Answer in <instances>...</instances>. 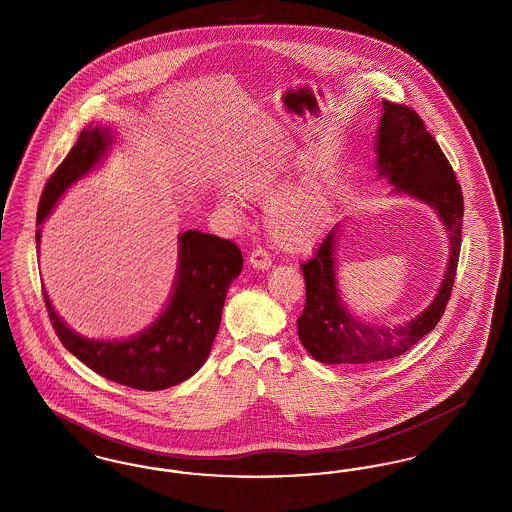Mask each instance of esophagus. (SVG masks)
<instances>
[{"label":"esophagus","instance_id":"34e87169","mask_svg":"<svg viewBox=\"0 0 512 512\" xmlns=\"http://www.w3.org/2000/svg\"><path fill=\"white\" fill-rule=\"evenodd\" d=\"M249 265L253 268H259V270H268L272 267V259L263 247H257L249 253Z\"/></svg>","mask_w":512,"mask_h":512}]
</instances>
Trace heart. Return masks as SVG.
<instances>
[{"label": "heart", "instance_id": "obj_1", "mask_svg": "<svg viewBox=\"0 0 512 512\" xmlns=\"http://www.w3.org/2000/svg\"><path fill=\"white\" fill-rule=\"evenodd\" d=\"M282 167L267 163L249 172L242 182V194L267 205V230L272 242L290 251L315 244L330 220V203L324 190L313 180L297 182L282 192ZM224 209L240 215L234 197H222Z\"/></svg>", "mask_w": 512, "mask_h": 512}]
</instances>
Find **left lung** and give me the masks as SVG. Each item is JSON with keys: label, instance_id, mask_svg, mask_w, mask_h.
Wrapping results in <instances>:
<instances>
[{"label": "left lung", "instance_id": "obj_1", "mask_svg": "<svg viewBox=\"0 0 512 512\" xmlns=\"http://www.w3.org/2000/svg\"><path fill=\"white\" fill-rule=\"evenodd\" d=\"M376 138L378 176L395 192L413 195L434 207L449 234V263L436 299L418 317L401 326H378L353 317L336 284L338 224L322 238L313 259L301 265L305 276V309L297 318L303 347L324 365H370L409 351L436 328L451 297L459 267L464 201L461 184L438 142L418 113L401 103L382 101Z\"/></svg>", "mask_w": 512, "mask_h": 512}]
</instances>
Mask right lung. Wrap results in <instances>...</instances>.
Returning <instances> with one entry per match:
<instances>
[{
    "label": "right lung",
    "mask_w": 512,
    "mask_h": 512,
    "mask_svg": "<svg viewBox=\"0 0 512 512\" xmlns=\"http://www.w3.org/2000/svg\"><path fill=\"white\" fill-rule=\"evenodd\" d=\"M109 128L86 126L65 161L55 169L38 205L40 226L61 194L92 171L111 146ZM40 244V228L36 232ZM178 272L171 299L149 328L121 341L86 340L44 301L61 343L99 376L134 390L157 391L176 386L205 363L219 332L222 305L234 278L242 272L240 247L213 234L188 230L180 234Z\"/></svg>",
    "instance_id": "right-lung-1"
}]
</instances>
